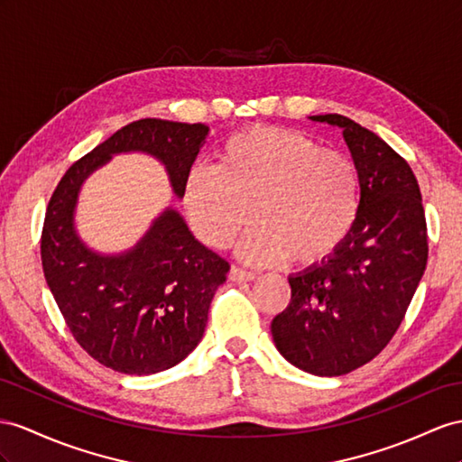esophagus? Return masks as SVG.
Here are the masks:
<instances>
[{
    "label": "esophagus",
    "instance_id": "obj_1",
    "mask_svg": "<svg viewBox=\"0 0 462 462\" xmlns=\"http://www.w3.org/2000/svg\"><path fill=\"white\" fill-rule=\"evenodd\" d=\"M230 279L234 282H245V281H255L257 273H252V271H245L240 267H232L230 269Z\"/></svg>",
    "mask_w": 462,
    "mask_h": 462
}]
</instances>
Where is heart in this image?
I'll list each match as a JSON object with an SVG mask.
<instances>
[{"instance_id":"obj_1","label":"heart","mask_w":462,"mask_h":462,"mask_svg":"<svg viewBox=\"0 0 462 462\" xmlns=\"http://www.w3.org/2000/svg\"><path fill=\"white\" fill-rule=\"evenodd\" d=\"M183 205L195 234L224 250L250 220L238 254L247 263L273 265L292 257L316 265L347 240L361 207L355 162L322 150L310 136L279 126H252L230 136L218 168H193Z\"/></svg>"}]
</instances>
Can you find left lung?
<instances>
[{
  "mask_svg": "<svg viewBox=\"0 0 462 462\" xmlns=\"http://www.w3.org/2000/svg\"><path fill=\"white\" fill-rule=\"evenodd\" d=\"M309 118L344 134L361 177V207L332 257L289 277L291 302L271 322V336L297 369L339 376L374 359L404 320L428 263V228L404 158L347 116Z\"/></svg>",
  "mask_w": 462,
  "mask_h": 462,
  "instance_id": "obj_1",
  "label": "left lung"
}]
</instances>
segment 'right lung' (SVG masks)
I'll return each mask as SVG.
<instances>
[{
  "mask_svg": "<svg viewBox=\"0 0 462 462\" xmlns=\"http://www.w3.org/2000/svg\"><path fill=\"white\" fill-rule=\"evenodd\" d=\"M208 133L200 123H130L66 171L46 208V282L78 344L116 373L142 376L181 363L203 339L212 297L230 265L195 238L173 207H165L128 250H93L76 228L79 191L116 153L140 152L163 165L173 195L183 199Z\"/></svg>",
  "mask_w": 462,
  "mask_h": 462,
  "instance_id": "add662e5",
  "label": "right lung"
}]
</instances>
